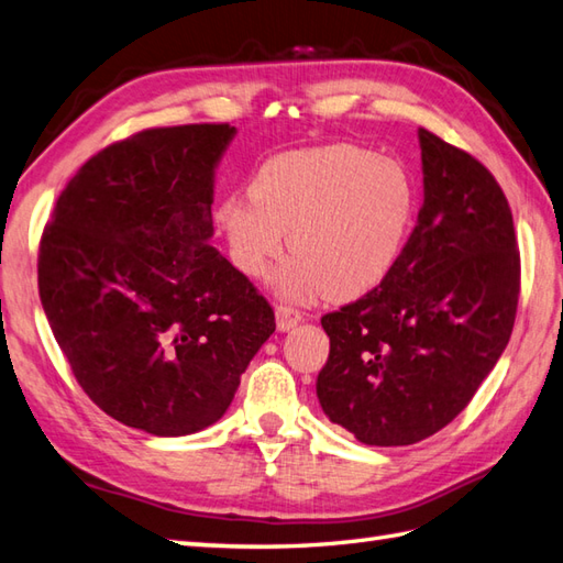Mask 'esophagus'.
<instances>
[{
  "mask_svg": "<svg viewBox=\"0 0 563 563\" xmlns=\"http://www.w3.org/2000/svg\"><path fill=\"white\" fill-rule=\"evenodd\" d=\"M303 320V313L298 308H294V306H289V303H279L277 306V328L279 330H291V328H296L298 322Z\"/></svg>",
  "mask_w": 563,
  "mask_h": 563,
  "instance_id": "1",
  "label": "esophagus"
}]
</instances>
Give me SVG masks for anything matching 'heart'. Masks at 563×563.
Here are the masks:
<instances>
[{
    "label": "heart",
    "instance_id": "heart-1",
    "mask_svg": "<svg viewBox=\"0 0 563 563\" xmlns=\"http://www.w3.org/2000/svg\"><path fill=\"white\" fill-rule=\"evenodd\" d=\"M415 211L417 185L399 161L330 144L265 161L250 197L223 199L217 223L250 277L269 269L289 231L294 255L274 272V286L286 296L322 291L346 301L390 274Z\"/></svg>",
    "mask_w": 563,
    "mask_h": 563
}]
</instances>
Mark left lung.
Instances as JSON below:
<instances>
[{
	"label": "left lung",
	"instance_id": "left-lung-1",
	"mask_svg": "<svg viewBox=\"0 0 563 563\" xmlns=\"http://www.w3.org/2000/svg\"><path fill=\"white\" fill-rule=\"evenodd\" d=\"M423 205L390 274L322 316L318 399L366 445H411L470 405L514 332L520 250L501 185L419 130Z\"/></svg>",
	"mask_w": 563,
	"mask_h": 563
}]
</instances>
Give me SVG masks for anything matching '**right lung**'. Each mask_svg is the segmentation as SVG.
I'll return each mask as SVG.
<instances>
[{"label": "right lung", "mask_w": 563, "mask_h": 563, "mask_svg": "<svg viewBox=\"0 0 563 563\" xmlns=\"http://www.w3.org/2000/svg\"><path fill=\"white\" fill-rule=\"evenodd\" d=\"M227 122L142 130L77 170L37 250V291L74 378L124 427L187 435L223 417L277 328L214 245Z\"/></svg>", "instance_id": "obj_1"}]
</instances>
